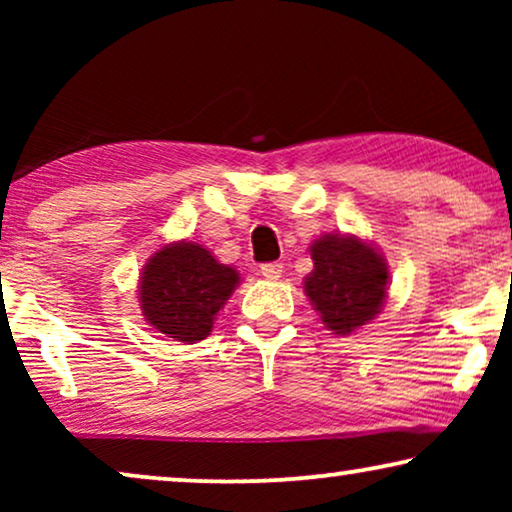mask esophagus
I'll return each instance as SVG.
<instances>
[{"label":"esophagus","instance_id":"obj_1","mask_svg":"<svg viewBox=\"0 0 512 512\" xmlns=\"http://www.w3.org/2000/svg\"><path fill=\"white\" fill-rule=\"evenodd\" d=\"M282 268L284 265L282 263H263L261 265V275L265 277V279H279L282 277Z\"/></svg>","mask_w":512,"mask_h":512}]
</instances>
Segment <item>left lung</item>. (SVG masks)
<instances>
[{
	"label": "left lung",
	"mask_w": 512,
	"mask_h": 512,
	"mask_svg": "<svg viewBox=\"0 0 512 512\" xmlns=\"http://www.w3.org/2000/svg\"><path fill=\"white\" fill-rule=\"evenodd\" d=\"M314 270L305 293L328 331L349 335L375 319L387 298L389 268L375 247L354 235H324L310 247Z\"/></svg>",
	"instance_id": "1"
}]
</instances>
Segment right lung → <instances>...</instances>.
I'll return each mask as SVG.
<instances>
[{
	"instance_id": "add662e5",
	"label": "right lung",
	"mask_w": 512,
	"mask_h": 512,
	"mask_svg": "<svg viewBox=\"0 0 512 512\" xmlns=\"http://www.w3.org/2000/svg\"><path fill=\"white\" fill-rule=\"evenodd\" d=\"M240 275L195 242H172L156 251L139 277V305L144 319L179 342L205 340L216 314Z\"/></svg>"
}]
</instances>
